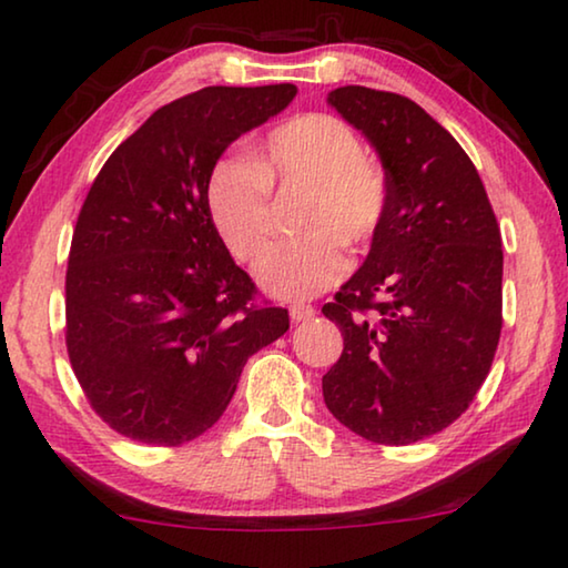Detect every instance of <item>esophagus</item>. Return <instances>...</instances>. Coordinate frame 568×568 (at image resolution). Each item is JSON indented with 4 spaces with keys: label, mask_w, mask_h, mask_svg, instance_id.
<instances>
[{
    "label": "esophagus",
    "mask_w": 568,
    "mask_h": 568,
    "mask_svg": "<svg viewBox=\"0 0 568 568\" xmlns=\"http://www.w3.org/2000/svg\"><path fill=\"white\" fill-rule=\"evenodd\" d=\"M287 311H291V321L293 323L311 321L313 315H315V307L313 305H305V303H293L291 307H287Z\"/></svg>",
    "instance_id": "1"
}]
</instances>
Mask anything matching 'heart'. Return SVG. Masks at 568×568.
<instances>
[{"label": "heart", "instance_id": "1", "mask_svg": "<svg viewBox=\"0 0 568 568\" xmlns=\"http://www.w3.org/2000/svg\"><path fill=\"white\" fill-rule=\"evenodd\" d=\"M305 190L295 240L273 245L257 263L267 293L303 301L328 291L386 223L388 178L363 142L333 114L311 112L277 122L247 162L217 160L207 175L210 220L240 263L255 261L273 233V190Z\"/></svg>", "mask_w": 568, "mask_h": 568}]
</instances>
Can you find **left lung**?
I'll use <instances>...</instances> for the list:
<instances>
[{"label":"left lung","instance_id":"8db88e82","mask_svg":"<svg viewBox=\"0 0 568 568\" xmlns=\"http://www.w3.org/2000/svg\"><path fill=\"white\" fill-rule=\"evenodd\" d=\"M328 102L376 148L390 205L361 271L323 305L343 333L323 398L353 434L408 446L460 418L491 371L501 230L474 162L416 102L361 84Z\"/></svg>","mask_w":568,"mask_h":568}]
</instances>
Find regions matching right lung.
Returning <instances> with one entry per match:
<instances>
[{
  "mask_svg": "<svg viewBox=\"0 0 568 568\" xmlns=\"http://www.w3.org/2000/svg\"><path fill=\"white\" fill-rule=\"evenodd\" d=\"M295 84L205 88L152 112L104 162L77 217L64 343L90 408L120 436L180 446L223 416L247 358L287 331L230 257L205 185Z\"/></svg>",
  "mask_w": 568,
  "mask_h": 568,
  "instance_id": "1",
  "label": "right lung"
}]
</instances>
